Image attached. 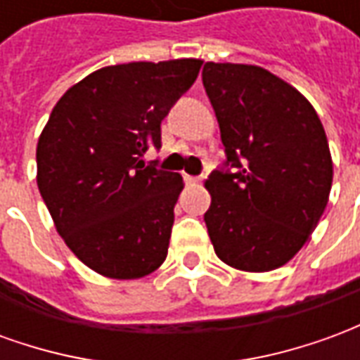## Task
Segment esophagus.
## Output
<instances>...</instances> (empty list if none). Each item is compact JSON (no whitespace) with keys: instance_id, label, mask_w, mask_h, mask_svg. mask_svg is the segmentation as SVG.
Here are the masks:
<instances>
[{"instance_id":"esophagus-1","label":"esophagus","mask_w":360,"mask_h":360,"mask_svg":"<svg viewBox=\"0 0 360 360\" xmlns=\"http://www.w3.org/2000/svg\"><path fill=\"white\" fill-rule=\"evenodd\" d=\"M200 179H202L200 175H187V173H185V183H198Z\"/></svg>"}]
</instances>
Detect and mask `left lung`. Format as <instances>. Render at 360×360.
<instances>
[{"instance_id":"left-lung-1","label":"left lung","mask_w":360,"mask_h":360,"mask_svg":"<svg viewBox=\"0 0 360 360\" xmlns=\"http://www.w3.org/2000/svg\"><path fill=\"white\" fill-rule=\"evenodd\" d=\"M202 84L227 156L206 181L214 250L237 270H276L309 241L328 204L324 127L299 90L262 67L208 61Z\"/></svg>"}]
</instances>
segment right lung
Returning a JSON list of instances; mask_svg holds the SVG:
<instances>
[{
	"instance_id": "obj_1",
	"label": "right lung",
	"mask_w": 360,
	"mask_h": 360,
	"mask_svg": "<svg viewBox=\"0 0 360 360\" xmlns=\"http://www.w3.org/2000/svg\"><path fill=\"white\" fill-rule=\"evenodd\" d=\"M200 59L98 69L67 90L36 146L38 188L58 233L90 270L139 279L167 257L179 173L144 165Z\"/></svg>"
}]
</instances>
